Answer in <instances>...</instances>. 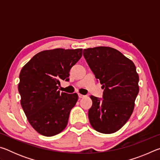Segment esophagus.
<instances>
[{"label": "esophagus", "instance_id": "esophagus-1", "mask_svg": "<svg viewBox=\"0 0 160 160\" xmlns=\"http://www.w3.org/2000/svg\"><path fill=\"white\" fill-rule=\"evenodd\" d=\"M78 97H79V98H83L84 97H85V95H83V94H78Z\"/></svg>", "mask_w": 160, "mask_h": 160}]
</instances>
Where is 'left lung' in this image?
Returning a JSON list of instances; mask_svg holds the SVG:
<instances>
[{
	"mask_svg": "<svg viewBox=\"0 0 160 160\" xmlns=\"http://www.w3.org/2000/svg\"><path fill=\"white\" fill-rule=\"evenodd\" d=\"M83 56L104 89L103 99L91 95L90 123L95 131L110 134L118 131L131 117L139 92V76L131 60L109 47L88 48Z\"/></svg>",
	"mask_w": 160,
	"mask_h": 160,
	"instance_id": "1",
	"label": "left lung"
}]
</instances>
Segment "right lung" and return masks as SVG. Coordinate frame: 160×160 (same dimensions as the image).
Here are the masks:
<instances>
[{"instance_id": "obj_1", "label": "right lung", "mask_w": 160, "mask_h": 160, "mask_svg": "<svg viewBox=\"0 0 160 160\" xmlns=\"http://www.w3.org/2000/svg\"><path fill=\"white\" fill-rule=\"evenodd\" d=\"M82 55V48L45 50L37 53L22 68L18 91L20 104L35 131L53 136L66 128L77 93L58 90L61 80H68L71 68Z\"/></svg>"}]
</instances>
